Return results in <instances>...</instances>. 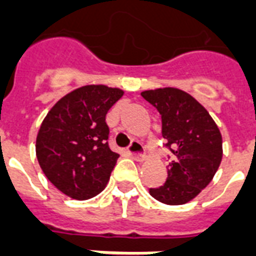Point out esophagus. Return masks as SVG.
<instances>
[{
	"instance_id": "obj_1",
	"label": "esophagus",
	"mask_w": 256,
	"mask_h": 256,
	"mask_svg": "<svg viewBox=\"0 0 256 256\" xmlns=\"http://www.w3.org/2000/svg\"><path fill=\"white\" fill-rule=\"evenodd\" d=\"M128 152L132 158L136 160V161H141V160L145 157V150H144V146H142L141 142H138V141H132V145L128 146Z\"/></svg>"
}]
</instances>
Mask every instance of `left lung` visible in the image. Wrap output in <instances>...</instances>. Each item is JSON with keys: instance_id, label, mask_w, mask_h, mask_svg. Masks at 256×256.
Segmentation results:
<instances>
[{"instance_id": "obj_1", "label": "left lung", "mask_w": 256, "mask_h": 256, "mask_svg": "<svg viewBox=\"0 0 256 256\" xmlns=\"http://www.w3.org/2000/svg\"><path fill=\"white\" fill-rule=\"evenodd\" d=\"M141 95L161 115V132L170 152L166 181L150 188V194L169 206L185 204L210 184L219 169L222 134L208 111L181 90H149Z\"/></svg>"}]
</instances>
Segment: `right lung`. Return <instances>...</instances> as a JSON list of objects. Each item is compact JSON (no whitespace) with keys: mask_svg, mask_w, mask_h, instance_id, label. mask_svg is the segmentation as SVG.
Here are the masks:
<instances>
[{"mask_svg":"<svg viewBox=\"0 0 256 256\" xmlns=\"http://www.w3.org/2000/svg\"><path fill=\"white\" fill-rule=\"evenodd\" d=\"M124 91L84 86L63 96L42 120L36 156L46 178L76 200H87L107 185L120 154L108 146L106 114Z\"/></svg>","mask_w":256,"mask_h":256,"instance_id":"add662e5","label":"right lung"}]
</instances>
